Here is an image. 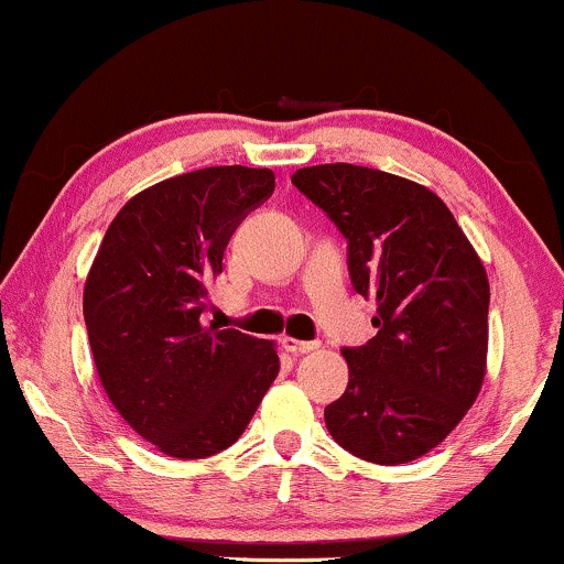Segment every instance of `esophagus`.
<instances>
[{"label": "esophagus", "mask_w": 564, "mask_h": 564, "mask_svg": "<svg viewBox=\"0 0 564 564\" xmlns=\"http://www.w3.org/2000/svg\"><path fill=\"white\" fill-rule=\"evenodd\" d=\"M281 345L294 355H307V352H315V349L321 347V341H302V339H291V336H283Z\"/></svg>", "instance_id": "34e87169"}]
</instances>
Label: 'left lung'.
<instances>
[{
  "label": "left lung",
  "instance_id": "obj_1",
  "mask_svg": "<svg viewBox=\"0 0 564 564\" xmlns=\"http://www.w3.org/2000/svg\"><path fill=\"white\" fill-rule=\"evenodd\" d=\"M300 193L347 238L352 289L377 300V336L345 347L347 390L326 405L341 448L408 464L451 435L488 358L490 286L456 217L430 187L355 164L304 166Z\"/></svg>",
  "mask_w": 564,
  "mask_h": 564
}]
</instances>
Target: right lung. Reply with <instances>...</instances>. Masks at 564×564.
<instances>
[{
	"instance_id": "1",
	"label": "right lung",
	"mask_w": 564,
	"mask_h": 564,
	"mask_svg": "<svg viewBox=\"0 0 564 564\" xmlns=\"http://www.w3.org/2000/svg\"><path fill=\"white\" fill-rule=\"evenodd\" d=\"M275 174L206 166L127 200L84 286L97 377L121 419L174 458L230 448L270 390L273 341L200 326L230 236L273 196Z\"/></svg>"
}]
</instances>
